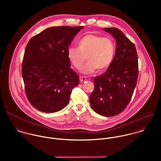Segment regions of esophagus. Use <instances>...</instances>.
<instances>
[{
    "mask_svg": "<svg viewBox=\"0 0 161 161\" xmlns=\"http://www.w3.org/2000/svg\"><path fill=\"white\" fill-rule=\"evenodd\" d=\"M86 80H87V79H86V77H82V76H80V81L81 82L86 81Z\"/></svg>",
    "mask_w": 161,
    "mask_h": 161,
    "instance_id": "obj_1",
    "label": "esophagus"
}]
</instances>
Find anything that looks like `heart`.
I'll list each match as a JSON object with an SVG mask.
<instances>
[{
  "instance_id": "b5f03b06",
  "label": "heart",
  "mask_w": 161,
  "mask_h": 161,
  "mask_svg": "<svg viewBox=\"0 0 161 161\" xmlns=\"http://www.w3.org/2000/svg\"><path fill=\"white\" fill-rule=\"evenodd\" d=\"M115 54L113 41L94 34H87L77 42V48L70 47L67 49V57L72 65L77 69L82 66L85 57L87 63L80 69V72L89 75L97 69L103 71L110 65Z\"/></svg>"
}]
</instances>
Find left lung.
I'll use <instances>...</instances> for the list:
<instances>
[{"mask_svg":"<svg viewBox=\"0 0 161 161\" xmlns=\"http://www.w3.org/2000/svg\"><path fill=\"white\" fill-rule=\"evenodd\" d=\"M116 41L115 56L103 74L94 79L89 101L99 115L114 116L127 107L138 77V57L135 45L119 29L104 28Z\"/></svg>","mask_w":161,"mask_h":161,"instance_id":"obj_1","label":"left lung"}]
</instances>
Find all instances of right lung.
<instances>
[{
	"label": "right lung",
	"instance_id": "add662e5",
	"mask_svg": "<svg viewBox=\"0 0 161 161\" xmlns=\"http://www.w3.org/2000/svg\"><path fill=\"white\" fill-rule=\"evenodd\" d=\"M83 28L52 27L29 41L22 75L27 97L37 110L53 113L68 105L72 89L79 84V77L70 68L67 49Z\"/></svg>",
	"mask_w": 161,
	"mask_h": 161
}]
</instances>
